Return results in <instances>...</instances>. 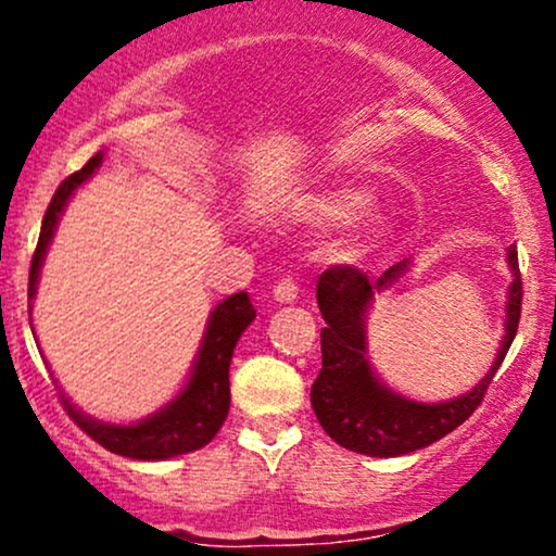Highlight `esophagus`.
<instances>
[{"mask_svg": "<svg viewBox=\"0 0 556 556\" xmlns=\"http://www.w3.org/2000/svg\"><path fill=\"white\" fill-rule=\"evenodd\" d=\"M274 300H277V303H295L298 300V285L292 282V279H282V282L279 285H274Z\"/></svg>", "mask_w": 556, "mask_h": 556, "instance_id": "1", "label": "esophagus"}]
</instances>
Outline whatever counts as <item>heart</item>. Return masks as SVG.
Wrapping results in <instances>:
<instances>
[{
	"instance_id": "obj_1",
	"label": "heart",
	"mask_w": 556,
	"mask_h": 556,
	"mask_svg": "<svg viewBox=\"0 0 556 556\" xmlns=\"http://www.w3.org/2000/svg\"><path fill=\"white\" fill-rule=\"evenodd\" d=\"M374 208V195L368 190L361 188H348V185H340V188H327V190H318L305 201V212L314 216L316 222L321 225H353L358 222ZM387 235L384 225H376L368 232V245L374 242H381Z\"/></svg>"
}]
</instances>
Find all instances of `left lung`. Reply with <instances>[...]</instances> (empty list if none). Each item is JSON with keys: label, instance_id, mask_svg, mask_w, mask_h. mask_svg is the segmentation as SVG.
<instances>
[{"label": "left lung", "instance_id": "obj_1", "mask_svg": "<svg viewBox=\"0 0 556 556\" xmlns=\"http://www.w3.org/2000/svg\"><path fill=\"white\" fill-rule=\"evenodd\" d=\"M410 266V258L400 261L379 279H368L350 266H334L321 274L316 287L318 311L327 327L321 329V374L311 387V405L324 431L344 450L358 455H410L455 431L481 405L518 331L522 282L518 251L507 248L513 282L504 303V334L486 376L465 394L444 402H418L394 392L376 376L368 361V314L376 298L392 290Z\"/></svg>", "mask_w": 556, "mask_h": 556}]
</instances>
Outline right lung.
Segmentation results:
<instances>
[{
	"instance_id": "add662e5",
	"label": "right lung",
	"mask_w": 556,
	"mask_h": 556,
	"mask_svg": "<svg viewBox=\"0 0 556 556\" xmlns=\"http://www.w3.org/2000/svg\"><path fill=\"white\" fill-rule=\"evenodd\" d=\"M101 162H104V151L88 159L86 167L70 175L56 188L52 203L43 214L41 235H38L34 261H30V303H34L38 279H41L43 258H47V251L52 245L56 225L65 214L70 198L75 195V190L83 182L91 180ZM253 318H256V308H253L245 292H235V295L222 300L208 314L206 331H203L201 348H198L188 381L167 405H162L151 416L132 420V424H110V420H99L83 413L78 405L70 402L65 392H62V402H65L75 424L114 455L132 457V460H169V457L201 450L216 437V431L222 429L229 413V363H232L235 344H238L242 331L251 327Z\"/></svg>"
}]
</instances>
